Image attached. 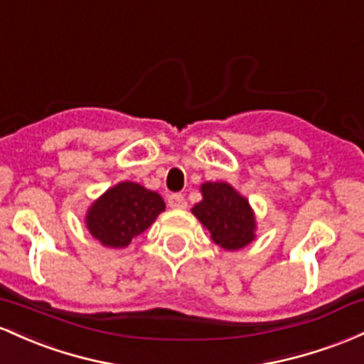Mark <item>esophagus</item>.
Listing matches in <instances>:
<instances>
[{
    "label": "esophagus",
    "instance_id": "34e87169",
    "mask_svg": "<svg viewBox=\"0 0 364 364\" xmlns=\"http://www.w3.org/2000/svg\"><path fill=\"white\" fill-rule=\"evenodd\" d=\"M168 206L171 210H186L187 201L182 194H171L168 198Z\"/></svg>",
    "mask_w": 364,
    "mask_h": 364
}]
</instances>
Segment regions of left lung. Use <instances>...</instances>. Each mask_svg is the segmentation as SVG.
<instances>
[{
  "mask_svg": "<svg viewBox=\"0 0 364 364\" xmlns=\"http://www.w3.org/2000/svg\"><path fill=\"white\" fill-rule=\"evenodd\" d=\"M203 199L193 215L210 232L211 240L225 251H239L256 239V215L239 191L228 182L201 183Z\"/></svg>",
  "mask_w": 364,
  "mask_h": 364,
  "instance_id": "left-lung-1",
  "label": "left lung"
}]
</instances>
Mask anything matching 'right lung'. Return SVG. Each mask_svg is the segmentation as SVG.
<instances>
[{
    "label": "right lung",
    "mask_w": 364,
    "mask_h": 364,
    "mask_svg": "<svg viewBox=\"0 0 364 364\" xmlns=\"http://www.w3.org/2000/svg\"><path fill=\"white\" fill-rule=\"evenodd\" d=\"M165 211L158 193L137 182L124 181L109 187L85 211V227L101 246L124 249Z\"/></svg>",
    "instance_id": "add662e5"
}]
</instances>
